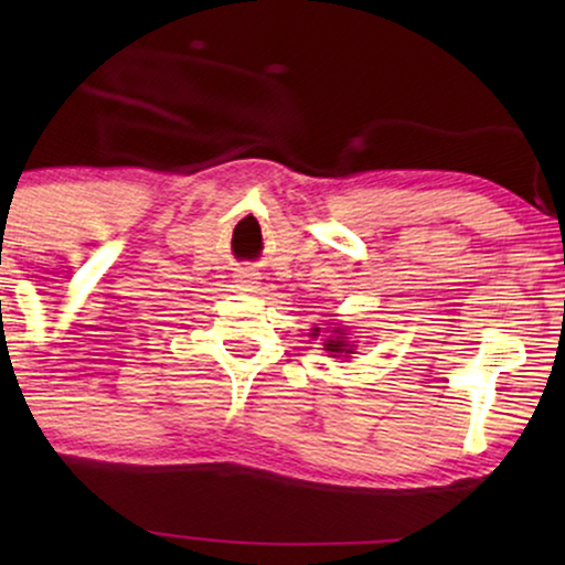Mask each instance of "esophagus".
I'll return each instance as SVG.
<instances>
[{
    "mask_svg": "<svg viewBox=\"0 0 565 565\" xmlns=\"http://www.w3.org/2000/svg\"><path fill=\"white\" fill-rule=\"evenodd\" d=\"M257 273H252V269H242V273L236 275V282H238V288L242 290H254L257 288Z\"/></svg>",
    "mask_w": 565,
    "mask_h": 565,
    "instance_id": "1",
    "label": "esophagus"
}]
</instances>
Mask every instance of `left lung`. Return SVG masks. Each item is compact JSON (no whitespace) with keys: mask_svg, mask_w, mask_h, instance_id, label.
Wrapping results in <instances>:
<instances>
[{"mask_svg":"<svg viewBox=\"0 0 565 565\" xmlns=\"http://www.w3.org/2000/svg\"><path fill=\"white\" fill-rule=\"evenodd\" d=\"M319 327L313 329V337H319ZM347 334V329H342V327H334L331 329V337L329 339H323V350L327 352H331V358H339V354H344V358H350V354H354L352 350H354V344H350V339L344 337Z\"/></svg>","mask_w":565,"mask_h":565,"instance_id":"1","label":"left lung"}]
</instances>
